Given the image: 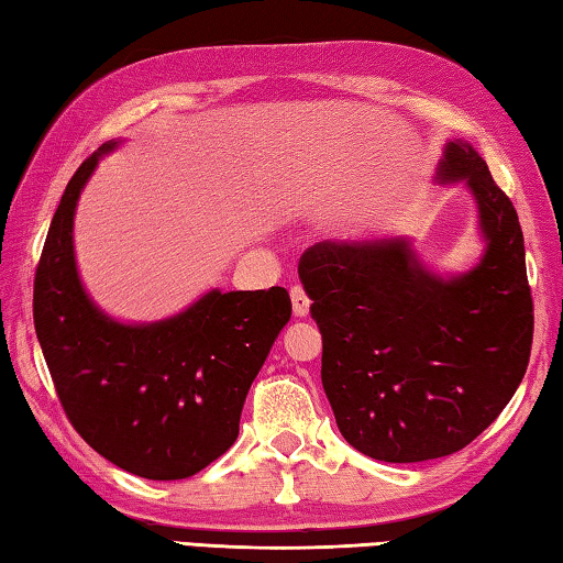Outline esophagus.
Listing matches in <instances>:
<instances>
[{
	"instance_id": "1",
	"label": "esophagus",
	"mask_w": 563,
	"mask_h": 563,
	"mask_svg": "<svg viewBox=\"0 0 563 563\" xmlns=\"http://www.w3.org/2000/svg\"><path fill=\"white\" fill-rule=\"evenodd\" d=\"M290 298H292V312L298 318H305L310 312V298L308 292L302 290V285H292L290 288Z\"/></svg>"
}]
</instances>
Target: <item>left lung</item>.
Returning <instances> with one entry per match:
<instances>
[{"instance_id": "8db88e82", "label": "left lung", "mask_w": 563, "mask_h": 563, "mask_svg": "<svg viewBox=\"0 0 563 563\" xmlns=\"http://www.w3.org/2000/svg\"><path fill=\"white\" fill-rule=\"evenodd\" d=\"M440 180H466L487 238L482 263L442 280L407 241L310 245L298 263L322 335V387L357 452L424 462L464 450L527 373L533 302L523 233L484 158L450 141Z\"/></svg>"}]
</instances>
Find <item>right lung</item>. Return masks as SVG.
Wrapping results in <instances>:
<instances>
[{
  "label": "right lung",
  "mask_w": 563,
  "mask_h": 563,
  "mask_svg": "<svg viewBox=\"0 0 563 563\" xmlns=\"http://www.w3.org/2000/svg\"><path fill=\"white\" fill-rule=\"evenodd\" d=\"M113 146L66 184L34 275V328L84 442L144 479H186L231 450L247 389L292 305L285 288L211 290L151 325L103 316L81 288L71 228L81 188Z\"/></svg>",
  "instance_id": "add662e5"
}]
</instances>
